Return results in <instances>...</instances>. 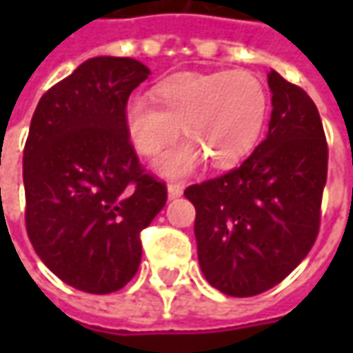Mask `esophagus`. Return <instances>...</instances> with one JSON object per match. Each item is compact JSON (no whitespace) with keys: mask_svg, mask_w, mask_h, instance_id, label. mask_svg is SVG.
Returning a JSON list of instances; mask_svg holds the SVG:
<instances>
[{"mask_svg":"<svg viewBox=\"0 0 353 353\" xmlns=\"http://www.w3.org/2000/svg\"><path fill=\"white\" fill-rule=\"evenodd\" d=\"M181 194H183V185H179V183H170L168 185V199L170 200L179 199Z\"/></svg>","mask_w":353,"mask_h":353,"instance_id":"34e87169","label":"esophagus"}]
</instances>
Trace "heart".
I'll return each instance as SVG.
<instances>
[{
    "mask_svg": "<svg viewBox=\"0 0 353 353\" xmlns=\"http://www.w3.org/2000/svg\"><path fill=\"white\" fill-rule=\"evenodd\" d=\"M145 96L126 101L124 124L141 154H157L176 138H187L154 161L164 177H185L210 159L215 168L244 161L259 141L268 115V94L253 73H183Z\"/></svg>",
    "mask_w": 353,
    "mask_h": 353,
    "instance_id": "b5f03b06",
    "label": "heart"
}]
</instances>
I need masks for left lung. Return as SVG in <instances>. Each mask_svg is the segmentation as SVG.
Masks as SVG:
<instances>
[{"mask_svg":"<svg viewBox=\"0 0 353 353\" xmlns=\"http://www.w3.org/2000/svg\"><path fill=\"white\" fill-rule=\"evenodd\" d=\"M268 136L236 170L185 196L196 210L200 270L212 288L253 296L278 285L316 242L327 141L308 94L270 70Z\"/></svg>","mask_w":353,"mask_h":353,"instance_id":"1","label":"left lung"}]
</instances>
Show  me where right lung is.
Returning <instances> with one entry per match:
<instances>
[{"label": "right lung", "mask_w": 353, "mask_h": 353, "mask_svg": "<svg viewBox=\"0 0 353 353\" xmlns=\"http://www.w3.org/2000/svg\"><path fill=\"white\" fill-rule=\"evenodd\" d=\"M151 75L134 58L94 57L43 94L24 147L26 230L68 285L105 295L141 261L139 232L166 204L124 124L128 96Z\"/></svg>", "instance_id": "1"}]
</instances>
